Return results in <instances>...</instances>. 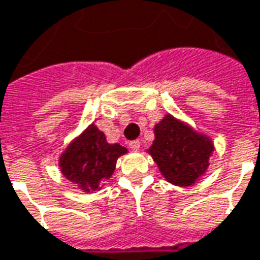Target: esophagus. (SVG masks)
<instances>
[{"instance_id":"1","label":"esophagus","mask_w":260,"mask_h":260,"mask_svg":"<svg viewBox=\"0 0 260 260\" xmlns=\"http://www.w3.org/2000/svg\"><path fill=\"white\" fill-rule=\"evenodd\" d=\"M129 147L132 149V150H139V147H141V142L139 141L129 142Z\"/></svg>"}]
</instances>
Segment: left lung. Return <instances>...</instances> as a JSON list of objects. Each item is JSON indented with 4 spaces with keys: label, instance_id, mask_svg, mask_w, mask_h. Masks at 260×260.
Segmentation results:
<instances>
[{
    "label": "left lung",
    "instance_id": "obj_1",
    "mask_svg": "<svg viewBox=\"0 0 260 260\" xmlns=\"http://www.w3.org/2000/svg\"><path fill=\"white\" fill-rule=\"evenodd\" d=\"M154 136L149 153L169 182L188 186L205 174L213 152L207 136L196 134L170 114L154 126Z\"/></svg>",
    "mask_w": 260,
    "mask_h": 260
}]
</instances>
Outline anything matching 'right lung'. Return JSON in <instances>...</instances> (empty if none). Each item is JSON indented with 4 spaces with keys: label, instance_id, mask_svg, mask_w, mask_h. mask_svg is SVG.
<instances>
[{
    "label": "right lung",
    "instance_id": "obj_1",
    "mask_svg": "<svg viewBox=\"0 0 260 260\" xmlns=\"http://www.w3.org/2000/svg\"><path fill=\"white\" fill-rule=\"evenodd\" d=\"M126 153L118 143L110 145L106 136L91 124L74 141L59 158L62 174L82 191H97L113 175L117 158Z\"/></svg>",
    "mask_w": 260,
    "mask_h": 260
}]
</instances>
